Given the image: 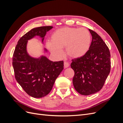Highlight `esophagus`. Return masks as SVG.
<instances>
[{
  "label": "esophagus",
  "mask_w": 123,
  "mask_h": 123,
  "mask_svg": "<svg viewBox=\"0 0 123 123\" xmlns=\"http://www.w3.org/2000/svg\"><path fill=\"white\" fill-rule=\"evenodd\" d=\"M69 66V64L68 62H64V67L65 68H68Z\"/></svg>",
  "instance_id": "esophagus-1"
}]
</instances>
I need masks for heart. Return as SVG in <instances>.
I'll return each instance as SVG.
<instances>
[{
    "label": "heart",
    "mask_w": 123,
    "mask_h": 123,
    "mask_svg": "<svg viewBox=\"0 0 123 123\" xmlns=\"http://www.w3.org/2000/svg\"><path fill=\"white\" fill-rule=\"evenodd\" d=\"M91 35L87 29L63 27L55 30L51 36V41H47V49L55 56L61 57L62 48L66 54L72 58L83 56L89 49Z\"/></svg>",
    "instance_id": "b5f03b06"
}]
</instances>
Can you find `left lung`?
Wrapping results in <instances>:
<instances>
[{
    "mask_svg": "<svg viewBox=\"0 0 123 123\" xmlns=\"http://www.w3.org/2000/svg\"><path fill=\"white\" fill-rule=\"evenodd\" d=\"M89 30L92 38L89 50L83 56L72 59L71 64L74 71V87L83 95L98 92L103 88L111 69L108 47L97 33Z\"/></svg>",
    "mask_w": 123,
    "mask_h": 123,
    "instance_id": "1",
    "label": "left lung"
}]
</instances>
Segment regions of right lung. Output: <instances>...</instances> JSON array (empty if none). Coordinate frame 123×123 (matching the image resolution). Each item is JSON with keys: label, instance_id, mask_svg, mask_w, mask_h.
Masks as SVG:
<instances>
[{"label": "right lung", "instance_id": "1", "mask_svg": "<svg viewBox=\"0 0 123 123\" xmlns=\"http://www.w3.org/2000/svg\"><path fill=\"white\" fill-rule=\"evenodd\" d=\"M52 26L32 29L18 40L15 49L12 64L16 80L24 91L32 97L41 98L51 91L56 79L64 69V62H52L44 56L36 58L27 51L28 41L38 36L42 42ZM44 51H47L44 49Z\"/></svg>", "mask_w": 123, "mask_h": 123}]
</instances>
